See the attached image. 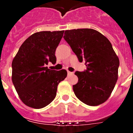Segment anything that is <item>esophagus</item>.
I'll use <instances>...</instances> for the list:
<instances>
[{"label":"esophagus","mask_w":133,"mask_h":133,"mask_svg":"<svg viewBox=\"0 0 133 133\" xmlns=\"http://www.w3.org/2000/svg\"><path fill=\"white\" fill-rule=\"evenodd\" d=\"M67 73H68V75H72V74H73V72H70V71H67Z\"/></svg>","instance_id":"34e87169"}]
</instances>
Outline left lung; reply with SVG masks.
<instances>
[{
	"instance_id": "left-lung-1",
	"label": "left lung",
	"mask_w": 133,
	"mask_h": 133,
	"mask_svg": "<svg viewBox=\"0 0 133 133\" xmlns=\"http://www.w3.org/2000/svg\"><path fill=\"white\" fill-rule=\"evenodd\" d=\"M80 63L87 69L76 71L78 83L73 90L78 99L89 106H97L110 97L118 78L119 59L107 37L92 29L65 30L63 36Z\"/></svg>"
}]
</instances>
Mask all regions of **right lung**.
<instances>
[{"label": "right lung", "mask_w": 133, "mask_h": 133, "mask_svg": "<svg viewBox=\"0 0 133 133\" xmlns=\"http://www.w3.org/2000/svg\"><path fill=\"white\" fill-rule=\"evenodd\" d=\"M64 30L35 32L21 46L12 63V81L24 104L42 109L55 99L58 83L67 76L66 70H50L55 64V51Z\"/></svg>", "instance_id": "obj_1"}]
</instances>
